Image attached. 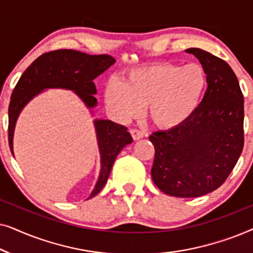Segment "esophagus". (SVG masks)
Wrapping results in <instances>:
<instances>
[{"label":"esophagus","mask_w":253,"mask_h":253,"mask_svg":"<svg viewBox=\"0 0 253 253\" xmlns=\"http://www.w3.org/2000/svg\"><path fill=\"white\" fill-rule=\"evenodd\" d=\"M130 133H131V136H132L133 140H138V139H140V138L144 137V132L139 129H131Z\"/></svg>","instance_id":"34e87169"}]
</instances>
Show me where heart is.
I'll list each match as a JSON object with an SVG mask.
<instances>
[{
    "instance_id": "1",
    "label": "heart",
    "mask_w": 253,
    "mask_h": 253,
    "mask_svg": "<svg viewBox=\"0 0 253 253\" xmlns=\"http://www.w3.org/2000/svg\"><path fill=\"white\" fill-rule=\"evenodd\" d=\"M203 67L157 63L130 70L124 82L110 79L105 88V102L120 120L139 115L146 106L151 122L159 129L183 126L197 113L207 89Z\"/></svg>"
}]
</instances>
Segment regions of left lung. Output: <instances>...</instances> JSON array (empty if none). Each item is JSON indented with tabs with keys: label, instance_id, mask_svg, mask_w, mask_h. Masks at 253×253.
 <instances>
[{
	"label": "left lung",
	"instance_id": "obj_1",
	"mask_svg": "<svg viewBox=\"0 0 253 253\" xmlns=\"http://www.w3.org/2000/svg\"><path fill=\"white\" fill-rule=\"evenodd\" d=\"M186 51L206 72V93L188 122L151 134V176L166 195L193 198L220 188L233 171L244 146V98L226 61L199 48Z\"/></svg>",
	"mask_w": 253,
	"mask_h": 253
}]
</instances>
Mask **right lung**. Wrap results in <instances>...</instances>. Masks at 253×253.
<instances>
[{"label": "right lung", "instance_id": "1", "mask_svg": "<svg viewBox=\"0 0 253 253\" xmlns=\"http://www.w3.org/2000/svg\"><path fill=\"white\" fill-rule=\"evenodd\" d=\"M114 62L115 58L108 54L89 55L74 49H58L40 55L24 71L10 98L8 139L11 153L16 120L33 96L44 88H68L77 93L86 106L92 108L96 105L93 95L96 87L93 81ZM94 124L101 154V172L89 198L98 195L105 186L117 154L126 145L132 143L126 126L108 120H96Z\"/></svg>", "mask_w": 253, "mask_h": 253}]
</instances>
